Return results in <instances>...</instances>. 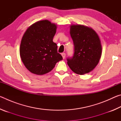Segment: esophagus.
Masks as SVG:
<instances>
[{
	"label": "esophagus",
	"instance_id": "obj_1",
	"mask_svg": "<svg viewBox=\"0 0 121 121\" xmlns=\"http://www.w3.org/2000/svg\"><path fill=\"white\" fill-rule=\"evenodd\" d=\"M61 56H62L63 59H65V53H61Z\"/></svg>",
	"mask_w": 121,
	"mask_h": 121
}]
</instances>
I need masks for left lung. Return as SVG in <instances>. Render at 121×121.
Masks as SVG:
<instances>
[{
    "label": "left lung",
    "instance_id": "8db88e82",
    "mask_svg": "<svg viewBox=\"0 0 121 121\" xmlns=\"http://www.w3.org/2000/svg\"><path fill=\"white\" fill-rule=\"evenodd\" d=\"M70 34L74 53L72 57L67 59L68 65L77 74L90 72L101 58L102 47L99 36L92 29L82 25L71 26Z\"/></svg>",
    "mask_w": 121,
    "mask_h": 121
}]
</instances>
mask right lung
Masks as SVG:
<instances>
[{
  "label": "right lung",
  "mask_w": 121,
  "mask_h": 121,
  "mask_svg": "<svg viewBox=\"0 0 121 121\" xmlns=\"http://www.w3.org/2000/svg\"><path fill=\"white\" fill-rule=\"evenodd\" d=\"M56 26L48 20L38 21L29 27L22 38L20 54L28 70L36 75L50 72L62 56L53 42Z\"/></svg>",
  "instance_id": "add662e5"
}]
</instances>
